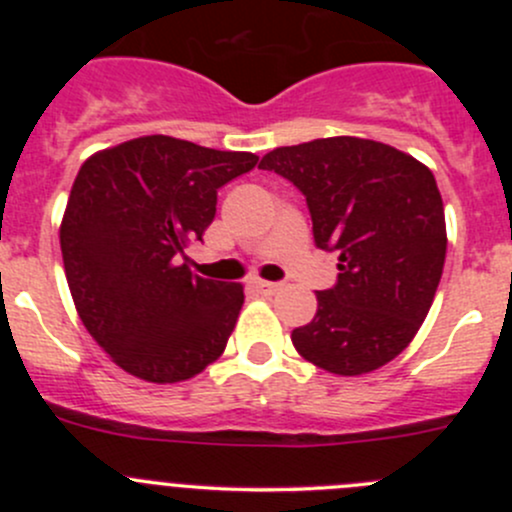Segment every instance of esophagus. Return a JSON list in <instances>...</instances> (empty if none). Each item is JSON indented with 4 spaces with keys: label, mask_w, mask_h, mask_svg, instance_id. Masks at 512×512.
I'll return each instance as SVG.
<instances>
[{
    "label": "esophagus",
    "mask_w": 512,
    "mask_h": 512,
    "mask_svg": "<svg viewBox=\"0 0 512 512\" xmlns=\"http://www.w3.org/2000/svg\"><path fill=\"white\" fill-rule=\"evenodd\" d=\"M250 287L255 289V292L265 294V297H270V294L280 292V289H282L280 282H265V280H252V282H250Z\"/></svg>",
    "instance_id": "34e87169"
}]
</instances>
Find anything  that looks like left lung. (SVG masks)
I'll list each match as a JSON object with an SVG mask.
<instances>
[{
  "mask_svg": "<svg viewBox=\"0 0 512 512\" xmlns=\"http://www.w3.org/2000/svg\"><path fill=\"white\" fill-rule=\"evenodd\" d=\"M262 170L307 200L314 245L339 252L332 289L292 332L314 366L359 376L389 364L416 337L446 262V218L431 170L369 138H317L275 148Z\"/></svg>",
  "mask_w": 512,
  "mask_h": 512,
  "instance_id": "obj_1",
  "label": "left lung"
}]
</instances>
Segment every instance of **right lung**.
I'll list each match as a JSON object with an SVG mask.
<instances>
[{"instance_id": "obj_1", "label": "right lung", "mask_w": 512, "mask_h": 512, "mask_svg": "<svg viewBox=\"0 0 512 512\" xmlns=\"http://www.w3.org/2000/svg\"><path fill=\"white\" fill-rule=\"evenodd\" d=\"M255 153L143 136L81 165L61 220V255L81 322L128 374L175 384L225 352L245 294L180 265L213 223L218 190Z\"/></svg>"}]
</instances>
